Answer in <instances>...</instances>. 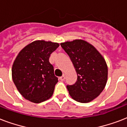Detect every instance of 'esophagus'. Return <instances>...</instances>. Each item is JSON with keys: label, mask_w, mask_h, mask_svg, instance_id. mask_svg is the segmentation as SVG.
Returning a JSON list of instances; mask_svg holds the SVG:
<instances>
[{"label": "esophagus", "mask_w": 127, "mask_h": 127, "mask_svg": "<svg viewBox=\"0 0 127 127\" xmlns=\"http://www.w3.org/2000/svg\"><path fill=\"white\" fill-rule=\"evenodd\" d=\"M59 79L61 80V81H64V79H65V75H63L62 76H61V77L59 78Z\"/></svg>", "instance_id": "esophagus-1"}]
</instances>
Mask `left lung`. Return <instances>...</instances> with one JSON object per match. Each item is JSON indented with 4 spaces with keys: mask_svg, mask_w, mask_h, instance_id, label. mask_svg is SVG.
Returning a JSON list of instances; mask_svg holds the SVG:
<instances>
[{
    "mask_svg": "<svg viewBox=\"0 0 127 127\" xmlns=\"http://www.w3.org/2000/svg\"><path fill=\"white\" fill-rule=\"evenodd\" d=\"M69 55L77 73V81L67 86L72 98L80 103H88L104 90L108 77V68L102 55L92 44L84 39L61 43Z\"/></svg>",
    "mask_w": 127,
    "mask_h": 127,
    "instance_id": "obj_1",
    "label": "left lung"
}]
</instances>
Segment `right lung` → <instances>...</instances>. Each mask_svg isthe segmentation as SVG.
Returning <instances> with one entry per match:
<instances>
[{
  "label": "right lung",
  "instance_id": "1",
  "mask_svg": "<svg viewBox=\"0 0 127 127\" xmlns=\"http://www.w3.org/2000/svg\"><path fill=\"white\" fill-rule=\"evenodd\" d=\"M59 46L50 41H34L19 52L13 63V82L20 94L31 102L39 103L53 94L58 78L49 60Z\"/></svg>",
  "mask_w": 127,
  "mask_h": 127
}]
</instances>
